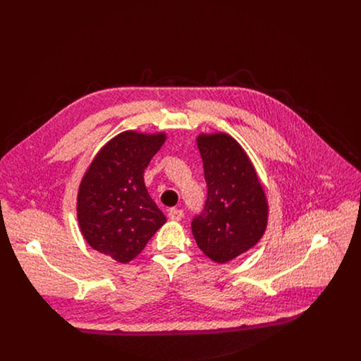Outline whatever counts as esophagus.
<instances>
[{"label": "esophagus", "mask_w": 361, "mask_h": 361, "mask_svg": "<svg viewBox=\"0 0 361 361\" xmlns=\"http://www.w3.org/2000/svg\"><path fill=\"white\" fill-rule=\"evenodd\" d=\"M169 217H170V220H173V221H180V220L184 217V213H183V210L171 209V210L169 212Z\"/></svg>", "instance_id": "esophagus-1"}]
</instances>
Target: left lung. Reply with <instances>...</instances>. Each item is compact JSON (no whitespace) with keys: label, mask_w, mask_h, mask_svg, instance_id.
<instances>
[{"label":"left lung","mask_w":361,"mask_h":361,"mask_svg":"<svg viewBox=\"0 0 361 361\" xmlns=\"http://www.w3.org/2000/svg\"><path fill=\"white\" fill-rule=\"evenodd\" d=\"M207 200L191 221L200 250L216 263H227L263 237L269 205L263 185L243 147L228 134H200Z\"/></svg>","instance_id":"1"}]
</instances>
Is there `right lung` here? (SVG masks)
<instances>
[{"label": "right lung", "mask_w": 361, "mask_h": 361, "mask_svg": "<svg viewBox=\"0 0 361 361\" xmlns=\"http://www.w3.org/2000/svg\"><path fill=\"white\" fill-rule=\"evenodd\" d=\"M164 141V133L124 131L98 151L81 180V233L94 250L118 263L135 259L166 223L144 184V170Z\"/></svg>", "instance_id": "obj_1"}]
</instances>
